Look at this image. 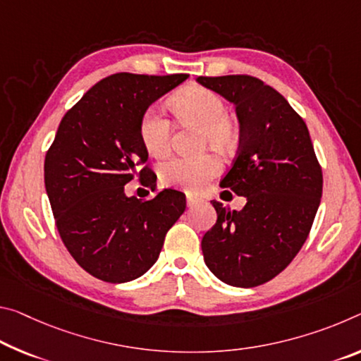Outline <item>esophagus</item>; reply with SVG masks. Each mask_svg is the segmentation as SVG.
Instances as JSON below:
<instances>
[{
  "mask_svg": "<svg viewBox=\"0 0 361 361\" xmlns=\"http://www.w3.org/2000/svg\"><path fill=\"white\" fill-rule=\"evenodd\" d=\"M186 204H188V207H194V205L199 204V199L194 197V196H190V194H188V196H186Z\"/></svg>",
  "mask_w": 361,
  "mask_h": 361,
  "instance_id": "esophagus-1",
  "label": "esophagus"
}]
</instances>
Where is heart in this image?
<instances>
[{"mask_svg":"<svg viewBox=\"0 0 361 361\" xmlns=\"http://www.w3.org/2000/svg\"><path fill=\"white\" fill-rule=\"evenodd\" d=\"M170 107L185 125L201 127L202 147H215L221 152L236 147L239 128L236 120L226 114V106L215 91L197 85L180 90L170 99ZM173 128L170 120L157 107H149L140 120V140L154 157H165L171 149ZM220 160L212 154L201 157H176L160 167V178L171 186L197 191L219 173Z\"/></svg>","mask_w":361,"mask_h":361,"instance_id":"heart-1","label":"heart"}]
</instances>
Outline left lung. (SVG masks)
Wrapping results in <instances>:
<instances>
[{
	"mask_svg": "<svg viewBox=\"0 0 361 361\" xmlns=\"http://www.w3.org/2000/svg\"><path fill=\"white\" fill-rule=\"evenodd\" d=\"M197 82L236 106L239 149L220 186L247 199L239 212L212 201L216 223L202 238L204 260L223 283L255 288L281 273L308 238L322 165L304 118L270 85L250 75Z\"/></svg>",
	"mask_w": 361,
	"mask_h": 361,
	"instance_id": "8db88e82",
	"label": "left lung"
}]
</instances>
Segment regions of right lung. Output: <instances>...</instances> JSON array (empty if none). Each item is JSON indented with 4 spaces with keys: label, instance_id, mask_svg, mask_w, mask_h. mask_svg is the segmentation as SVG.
I'll return each instance as SVG.
<instances>
[{
    "label": "right lung",
    "instance_id": "1",
    "mask_svg": "<svg viewBox=\"0 0 361 361\" xmlns=\"http://www.w3.org/2000/svg\"><path fill=\"white\" fill-rule=\"evenodd\" d=\"M186 73H114L62 117L44 157V186L62 243L85 271L106 283L140 278L156 263L165 234L186 209L185 194L160 190L151 201L128 197L138 176L156 191L140 140V120Z\"/></svg>",
    "mask_w": 361,
    "mask_h": 361
}]
</instances>
